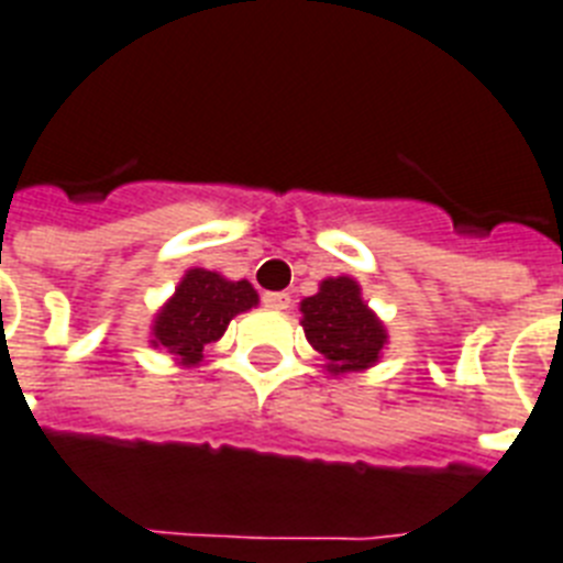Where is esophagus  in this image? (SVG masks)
<instances>
[{"instance_id":"esophagus-1","label":"esophagus","mask_w":563,"mask_h":563,"mask_svg":"<svg viewBox=\"0 0 563 563\" xmlns=\"http://www.w3.org/2000/svg\"><path fill=\"white\" fill-rule=\"evenodd\" d=\"M263 303H266L268 309H289L291 297L286 295V291H266V295H263Z\"/></svg>"}]
</instances>
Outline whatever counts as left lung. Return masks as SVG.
<instances>
[{
    "mask_svg": "<svg viewBox=\"0 0 563 563\" xmlns=\"http://www.w3.org/2000/svg\"><path fill=\"white\" fill-rule=\"evenodd\" d=\"M306 341L327 358L329 373H358L382 358L387 329L364 303L353 277H329L300 303Z\"/></svg>",
    "mask_w": 563,
    "mask_h": 563,
    "instance_id": "left-lung-1",
    "label": "left lung"
}]
</instances>
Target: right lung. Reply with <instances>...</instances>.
<instances>
[{
	"label": "right lung",
	"mask_w": 563,
	"mask_h": 563,
	"mask_svg": "<svg viewBox=\"0 0 563 563\" xmlns=\"http://www.w3.org/2000/svg\"><path fill=\"white\" fill-rule=\"evenodd\" d=\"M257 291L249 280H225L208 268H190L176 286V295L158 309L153 321V346H164L178 364H199L205 346L225 335L231 318L257 306Z\"/></svg>",
	"instance_id": "right-lung-1"
}]
</instances>
